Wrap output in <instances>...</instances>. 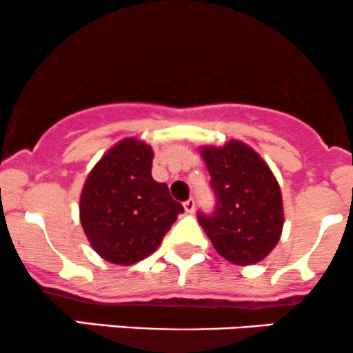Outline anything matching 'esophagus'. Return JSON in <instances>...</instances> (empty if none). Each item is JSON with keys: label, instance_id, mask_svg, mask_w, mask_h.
<instances>
[{"label": "esophagus", "instance_id": "obj_1", "mask_svg": "<svg viewBox=\"0 0 353 353\" xmlns=\"http://www.w3.org/2000/svg\"><path fill=\"white\" fill-rule=\"evenodd\" d=\"M183 208H185V212L192 215V213L195 212V200H193V198H190V200H187L183 203Z\"/></svg>", "mask_w": 353, "mask_h": 353}]
</instances>
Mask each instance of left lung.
Wrapping results in <instances>:
<instances>
[{
	"label": "left lung",
	"instance_id": "1",
	"mask_svg": "<svg viewBox=\"0 0 353 353\" xmlns=\"http://www.w3.org/2000/svg\"><path fill=\"white\" fill-rule=\"evenodd\" d=\"M216 205L212 215L198 213L215 250L235 265L262 262L279 243L283 201L279 181L262 157L239 140L203 146Z\"/></svg>",
	"mask_w": 353,
	"mask_h": 353
}]
</instances>
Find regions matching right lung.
Returning <instances> with one entry per match:
<instances>
[{
    "label": "right lung",
    "instance_id": "1",
    "mask_svg": "<svg viewBox=\"0 0 353 353\" xmlns=\"http://www.w3.org/2000/svg\"><path fill=\"white\" fill-rule=\"evenodd\" d=\"M152 161V146L125 138L101 157L83 185L81 227L106 262L133 265L152 255L183 212L166 183L153 180Z\"/></svg>",
    "mask_w": 353,
    "mask_h": 353
}]
</instances>
